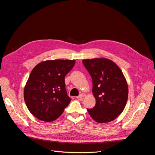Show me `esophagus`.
<instances>
[{
	"label": "esophagus",
	"mask_w": 155,
	"mask_h": 155,
	"mask_svg": "<svg viewBox=\"0 0 155 155\" xmlns=\"http://www.w3.org/2000/svg\"><path fill=\"white\" fill-rule=\"evenodd\" d=\"M84 96H85V94H84V93H81V94H79L78 96H77L76 97L78 98V99H81L82 97H83Z\"/></svg>",
	"instance_id": "obj_1"
}]
</instances>
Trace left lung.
Returning <instances> with one entry per match:
<instances>
[{"label": "left lung", "instance_id": "obj_1", "mask_svg": "<svg viewBox=\"0 0 155 155\" xmlns=\"http://www.w3.org/2000/svg\"><path fill=\"white\" fill-rule=\"evenodd\" d=\"M92 79V93L96 104L87 110L97 123L114 120L123 112L128 99V85L121 69L107 58L83 59Z\"/></svg>", "mask_w": 155, "mask_h": 155}]
</instances>
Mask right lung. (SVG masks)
Wrapping results in <instances>:
<instances>
[{
	"mask_svg": "<svg viewBox=\"0 0 155 155\" xmlns=\"http://www.w3.org/2000/svg\"><path fill=\"white\" fill-rule=\"evenodd\" d=\"M75 63V60H48L33 68L25 87L24 99L37 119L54 121L68 105L71 99L67 94L64 78Z\"/></svg>",
	"mask_w": 155,
	"mask_h": 155,
	"instance_id": "add662e5",
	"label": "right lung"
}]
</instances>
